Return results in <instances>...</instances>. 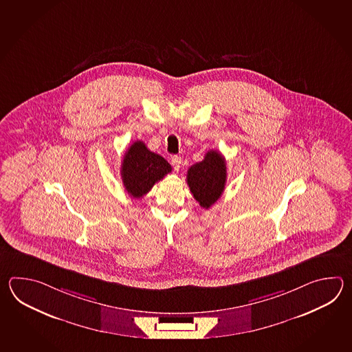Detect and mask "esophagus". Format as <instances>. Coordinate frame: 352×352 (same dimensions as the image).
<instances>
[{
  "mask_svg": "<svg viewBox=\"0 0 352 352\" xmlns=\"http://www.w3.org/2000/svg\"><path fill=\"white\" fill-rule=\"evenodd\" d=\"M181 162H182V160L179 156H173V158H171V164H173V168L176 171H179V167H181Z\"/></svg>",
  "mask_w": 352,
  "mask_h": 352,
  "instance_id": "34e87169",
  "label": "esophagus"
}]
</instances>
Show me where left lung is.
<instances>
[{"instance_id":"obj_1","label":"left lung","mask_w":352,"mask_h":352,"mask_svg":"<svg viewBox=\"0 0 352 352\" xmlns=\"http://www.w3.org/2000/svg\"><path fill=\"white\" fill-rule=\"evenodd\" d=\"M186 179L195 200L204 209H210L220 199L225 188L226 164L223 155L217 151H209L201 162L188 168Z\"/></svg>"}]
</instances>
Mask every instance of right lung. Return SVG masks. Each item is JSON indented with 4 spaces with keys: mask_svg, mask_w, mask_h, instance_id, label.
Masks as SVG:
<instances>
[{
    "mask_svg": "<svg viewBox=\"0 0 352 352\" xmlns=\"http://www.w3.org/2000/svg\"><path fill=\"white\" fill-rule=\"evenodd\" d=\"M171 170L165 158L151 152L142 141H135L124 153L120 176L128 195L141 199Z\"/></svg>",
    "mask_w": 352,
    "mask_h": 352,
    "instance_id": "add662e5",
    "label": "right lung"
}]
</instances>
